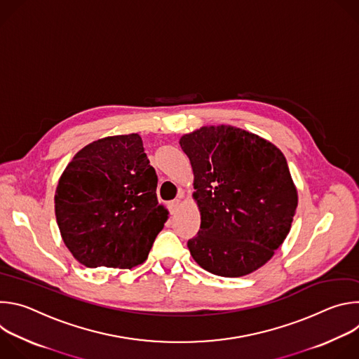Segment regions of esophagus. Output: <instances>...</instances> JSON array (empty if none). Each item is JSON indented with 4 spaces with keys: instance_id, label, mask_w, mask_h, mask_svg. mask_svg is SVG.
I'll use <instances>...</instances> for the list:
<instances>
[{
    "instance_id": "1",
    "label": "esophagus",
    "mask_w": 359,
    "mask_h": 359,
    "mask_svg": "<svg viewBox=\"0 0 359 359\" xmlns=\"http://www.w3.org/2000/svg\"><path fill=\"white\" fill-rule=\"evenodd\" d=\"M179 208H180V200H179V198L172 200V201L169 203V210H170V213H172V215H173V213H176V212L179 210Z\"/></svg>"
}]
</instances>
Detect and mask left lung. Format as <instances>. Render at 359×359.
<instances>
[{
    "instance_id": "obj_1",
    "label": "left lung",
    "mask_w": 359,
    "mask_h": 359,
    "mask_svg": "<svg viewBox=\"0 0 359 359\" xmlns=\"http://www.w3.org/2000/svg\"><path fill=\"white\" fill-rule=\"evenodd\" d=\"M191 163L200 230L191 257L220 277H243L264 266L285 240L298 204L283 151L271 142L220 125L180 137Z\"/></svg>"
}]
</instances>
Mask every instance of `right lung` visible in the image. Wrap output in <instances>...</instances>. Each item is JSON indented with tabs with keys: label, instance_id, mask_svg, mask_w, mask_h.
Instances as JSON below:
<instances>
[{
	"label": "right lung",
	"instance_id": "right-lung-1",
	"mask_svg": "<svg viewBox=\"0 0 359 359\" xmlns=\"http://www.w3.org/2000/svg\"><path fill=\"white\" fill-rule=\"evenodd\" d=\"M156 187L137 133L81 149L55 191L57 223L74 257L89 269L142 264L168 220Z\"/></svg>",
	"mask_w": 359,
	"mask_h": 359
}]
</instances>
